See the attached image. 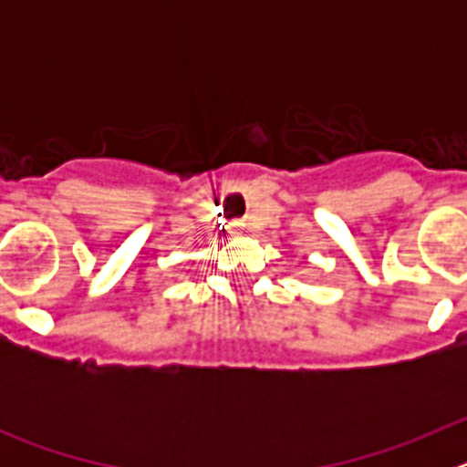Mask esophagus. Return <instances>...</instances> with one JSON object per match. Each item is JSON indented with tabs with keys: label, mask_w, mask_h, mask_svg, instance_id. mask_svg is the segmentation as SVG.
Listing matches in <instances>:
<instances>
[{
	"label": "esophagus",
	"mask_w": 467,
	"mask_h": 467,
	"mask_svg": "<svg viewBox=\"0 0 467 467\" xmlns=\"http://www.w3.org/2000/svg\"><path fill=\"white\" fill-rule=\"evenodd\" d=\"M231 229H234V231H238V234H241V231H245V222H241V220L231 222Z\"/></svg>",
	"instance_id": "obj_1"
}]
</instances>
